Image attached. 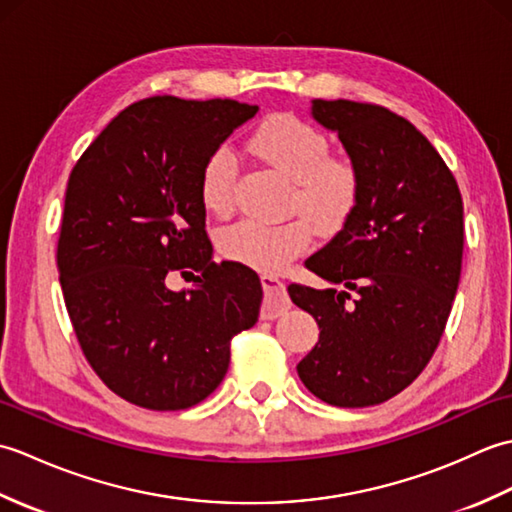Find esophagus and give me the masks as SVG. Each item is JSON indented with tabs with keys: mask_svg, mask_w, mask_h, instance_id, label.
<instances>
[{
	"mask_svg": "<svg viewBox=\"0 0 512 512\" xmlns=\"http://www.w3.org/2000/svg\"><path fill=\"white\" fill-rule=\"evenodd\" d=\"M262 286L266 297H270L262 308V319H277L281 312H286L290 308L284 281L275 275H262Z\"/></svg>",
	"mask_w": 512,
	"mask_h": 512,
	"instance_id": "obj_1",
	"label": "esophagus"
}]
</instances>
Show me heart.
<instances>
[{
  "label": "heart",
  "instance_id": "b5f03b06",
  "mask_svg": "<svg viewBox=\"0 0 512 512\" xmlns=\"http://www.w3.org/2000/svg\"><path fill=\"white\" fill-rule=\"evenodd\" d=\"M248 149L290 178L288 211L303 217L286 222L239 220L220 233L222 255L250 268H286L312 246V227L334 235L350 220L361 200V171L356 162L330 154V140L321 129L297 116H270L255 129ZM239 165L228 147H217L200 169V200L211 215L224 217L235 202Z\"/></svg>",
  "mask_w": 512,
  "mask_h": 512
}]
</instances>
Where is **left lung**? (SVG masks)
I'll return each mask as SVG.
<instances>
[{
	"label": "left lung",
	"mask_w": 512,
	"mask_h": 512,
	"mask_svg": "<svg viewBox=\"0 0 512 512\" xmlns=\"http://www.w3.org/2000/svg\"><path fill=\"white\" fill-rule=\"evenodd\" d=\"M361 171V200L306 268L330 284H290L319 323L297 365L314 396L372 407L400 394L431 361L458 292L464 209L453 173L407 118L372 103L312 101Z\"/></svg>",
	"instance_id": "1"
}]
</instances>
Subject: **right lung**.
Here are the masks:
<instances>
[{
    "instance_id": "add662e5",
    "label": "right lung",
    "mask_w": 512,
    "mask_h": 512,
    "mask_svg": "<svg viewBox=\"0 0 512 512\" xmlns=\"http://www.w3.org/2000/svg\"><path fill=\"white\" fill-rule=\"evenodd\" d=\"M257 105L151 96L125 107L76 162L57 246L65 308L103 383L132 405H198L253 328L264 290L255 270L213 262L200 169ZM198 269L173 293L171 269ZM191 275V273H189Z\"/></svg>"
}]
</instances>
